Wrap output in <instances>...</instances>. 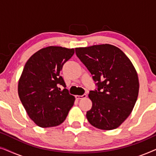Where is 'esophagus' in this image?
Returning <instances> with one entry per match:
<instances>
[{
    "instance_id": "esophagus-1",
    "label": "esophagus",
    "mask_w": 156,
    "mask_h": 156,
    "mask_svg": "<svg viewBox=\"0 0 156 156\" xmlns=\"http://www.w3.org/2000/svg\"><path fill=\"white\" fill-rule=\"evenodd\" d=\"M87 94H83V95H76L75 98L76 99H84V98H87Z\"/></svg>"
}]
</instances>
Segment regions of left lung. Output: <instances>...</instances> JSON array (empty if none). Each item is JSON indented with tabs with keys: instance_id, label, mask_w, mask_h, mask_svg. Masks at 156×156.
Masks as SVG:
<instances>
[{
	"instance_id": "obj_1",
	"label": "left lung",
	"mask_w": 156,
	"mask_h": 156,
	"mask_svg": "<svg viewBox=\"0 0 156 156\" xmlns=\"http://www.w3.org/2000/svg\"><path fill=\"white\" fill-rule=\"evenodd\" d=\"M75 52L98 87L89 94L92 107L87 112V120L99 129H116L137 100L139 82L135 67L123 51L109 44L76 48Z\"/></svg>"
}]
</instances>
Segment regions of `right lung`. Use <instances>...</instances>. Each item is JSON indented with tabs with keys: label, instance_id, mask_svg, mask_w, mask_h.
Returning <instances> with one entry per match:
<instances>
[{
	"label": "right lung",
	"instance_id": "obj_1",
	"mask_svg": "<svg viewBox=\"0 0 156 156\" xmlns=\"http://www.w3.org/2000/svg\"><path fill=\"white\" fill-rule=\"evenodd\" d=\"M74 53L73 48L49 46L40 49L25 63L18 81V95L27 115L42 128L64 122L73 106L74 96L60 76L62 66Z\"/></svg>",
	"mask_w": 156,
	"mask_h": 156
}]
</instances>
